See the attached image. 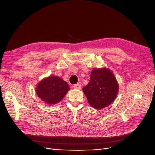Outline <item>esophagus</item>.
<instances>
[{"label":"esophagus","instance_id":"34e87169","mask_svg":"<svg viewBox=\"0 0 155 155\" xmlns=\"http://www.w3.org/2000/svg\"><path fill=\"white\" fill-rule=\"evenodd\" d=\"M73 88L75 89H81L80 84H76V85H74Z\"/></svg>","mask_w":155,"mask_h":155}]
</instances>
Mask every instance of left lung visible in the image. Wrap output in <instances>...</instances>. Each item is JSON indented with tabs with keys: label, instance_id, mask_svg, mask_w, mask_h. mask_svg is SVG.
I'll return each instance as SVG.
<instances>
[{
	"label": "left lung",
	"instance_id": "8db88e82",
	"mask_svg": "<svg viewBox=\"0 0 155 155\" xmlns=\"http://www.w3.org/2000/svg\"><path fill=\"white\" fill-rule=\"evenodd\" d=\"M119 85L110 70L94 68L88 85L83 88L88 104L97 110L110 105L118 95Z\"/></svg>",
	"mask_w": 155,
	"mask_h": 155
}]
</instances>
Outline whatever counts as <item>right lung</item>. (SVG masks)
<instances>
[{
	"mask_svg": "<svg viewBox=\"0 0 155 155\" xmlns=\"http://www.w3.org/2000/svg\"><path fill=\"white\" fill-rule=\"evenodd\" d=\"M35 88L37 96L48 105H55L61 101L70 90L68 84L55 76L43 79Z\"/></svg>",
	"mask_w": 155,
	"mask_h": 155,
	"instance_id": "add662e5",
	"label": "right lung"
}]
</instances>
